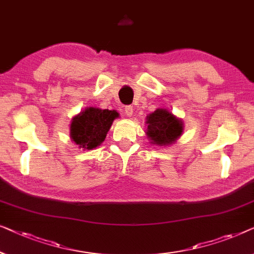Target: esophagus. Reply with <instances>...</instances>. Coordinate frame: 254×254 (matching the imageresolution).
I'll return each instance as SVG.
<instances>
[{"label": "esophagus", "mask_w": 254, "mask_h": 254, "mask_svg": "<svg viewBox=\"0 0 254 254\" xmlns=\"http://www.w3.org/2000/svg\"><path fill=\"white\" fill-rule=\"evenodd\" d=\"M132 114H133V107H132V106H127L126 107V115L127 117H131Z\"/></svg>", "instance_id": "1"}]
</instances>
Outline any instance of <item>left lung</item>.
I'll return each instance as SVG.
<instances>
[{
	"mask_svg": "<svg viewBox=\"0 0 254 254\" xmlns=\"http://www.w3.org/2000/svg\"><path fill=\"white\" fill-rule=\"evenodd\" d=\"M146 135L151 144L170 146L177 141L184 130V123L167 108H158L146 117Z\"/></svg>",
	"mask_w": 254,
	"mask_h": 254,
	"instance_id": "8db88e82",
	"label": "left lung"
}]
</instances>
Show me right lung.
<instances>
[{
	"mask_svg": "<svg viewBox=\"0 0 254 254\" xmlns=\"http://www.w3.org/2000/svg\"><path fill=\"white\" fill-rule=\"evenodd\" d=\"M119 116L116 110L87 107L71 120V140L84 151L98 147L106 139L114 120Z\"/></svg>",
	"mask_w": 254,
	"mask_h": 254,
	"instance_id": "obj_1",
	"label": "right lung"
}]
</instances>
